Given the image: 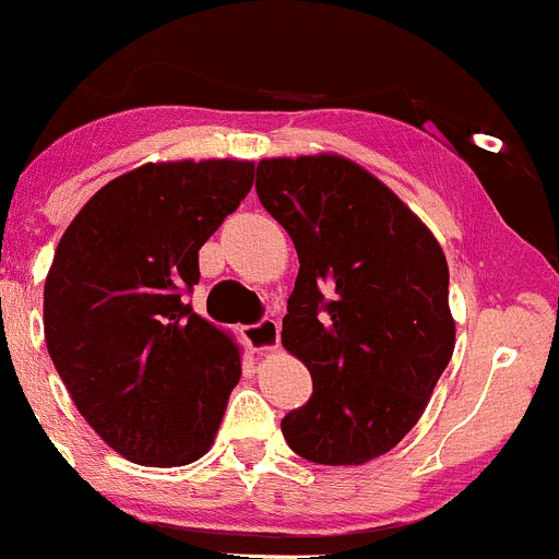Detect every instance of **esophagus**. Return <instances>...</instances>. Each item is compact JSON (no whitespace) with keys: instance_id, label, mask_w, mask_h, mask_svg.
<instances>
[{"instance_id":"1","label":"esophagus","mask_w":559,"mask_h":559,"mask_svg":"<svg viewBox=\"0 0 559 559\" xmlns=\"http://www.w3.org/2000/svg\"><path fill=\"white\" fill-rule=\"evenodd\" d=\"M243 337L251 352H273L281 343V326L275 319H262L257 324L243 326Z\"/></svg>"}]
</instances>
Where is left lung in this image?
<instances>
[{
	"label": "left lung",
	"instance_id": "obj_1",
	"mask_svg": "<svg viewBox=\"0 0 559 559\" xmlns=\"http://www.w3.org/2000/svg\"><path fill=\"white\" fill-rule=\"evenodd\" d=\"M257 194L297 248L281 343L313 379L281 432L316 465H365L408 436L452 359L443 248L346 156L262 159Z\"/></svg>",
	"mask_w": 559,
	"mask_h": 559
}]
</instances>
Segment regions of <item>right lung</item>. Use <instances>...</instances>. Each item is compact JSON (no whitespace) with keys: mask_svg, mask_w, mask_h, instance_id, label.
Here are the masks:
<instances>
[{"mask_svg":"<svg viewBox=\"0 0 559 559\" xmlns=\"http://www.w3.org/2000/svg\"><path fill=\"white\" fill-rule=\"evenodd\" d=\"M251 186L253 162H148L105 183L56 246L48 354L83 419L129 462L189 465L213 447L240 346L186 292Z\"/></svg>","mask_w":559,"mask_h":559,"instance_id":"1","label":"right lung"}]
</instances>
